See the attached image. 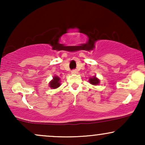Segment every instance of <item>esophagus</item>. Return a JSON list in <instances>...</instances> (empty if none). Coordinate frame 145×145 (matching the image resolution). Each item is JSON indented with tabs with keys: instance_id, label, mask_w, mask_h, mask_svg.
<instances>
[{
	"instance_id": "34e87169",
	"label": "esophagus",
	"mask_w": 145,
	"mask_h": 145,
	"mask_svg": "<svg viewBox=\"0 0 145 145\" xmlns=\"http://www.w3.org/2000/svg\"><path fill=\"white\" fill-rule=\"evenodd\" d=\"M78 73V71L76 70V69H74V70H72L71 71V74H76Z\"/></svg>"
}]
</instances>
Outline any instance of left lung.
Masks as SVG:
<instances>
[{"label":"left lung","mask_w":145,"mask_h":145,"mask_svg":"<svg viewBox=\"0 0 145 145\" xmlns=\"http://www.w3.org/2000/svg\"><path fill=\"white\" fill-rule=\"evenodd\" d=\"M89 82H90V84H92V85L96 86V85H98V84H99L100 80H99V78H97V77H96V76H93L89 78Z\"/></svg>","instance_id":"obj_1"}]
</instances>
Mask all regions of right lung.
Listing matches in <instances>:
<instances>
[{
	"label": "right lung",
	"instance_id": "right-lung-1",
	"mask_svg": "<svg viewBox=\"0 0 145 145\" xmlns=\"http://www.w3.org/2000/svg\"><path fill=\"white\" fill-rule=\"evenodd\" d=\"M61 86V78L59 76H54L52 80L49 82V86L52 89H56Z\"/></svg>",
	"mask_w": 145,
	"mask_h": 145
}]
</instances>
